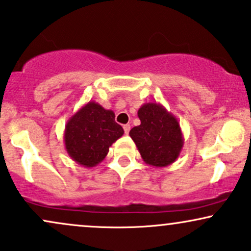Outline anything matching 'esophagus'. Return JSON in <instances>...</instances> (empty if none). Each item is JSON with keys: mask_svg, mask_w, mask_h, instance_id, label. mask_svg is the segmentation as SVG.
Returning <instances> with one entry per match:
<instances>
[{"mask_svg": "<svg viewBox=\"0 0 251 251\" xmlns=\"http://www.w3.org/2000/svg\"><path fill=\"white\" fill-rule=\"evenodd\" d=\"M129 129H131V125H128V124L124 125V131H125V134L129 133Z\"/></svg>", "mask_w": 251, "mask_h": 251, "instance_id": "esophagus-1", "label": "esophagus"}]
</instances>
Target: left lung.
Segmentation results:
<instances>
[{"label":"left lung","mask_w":251,"mask_h":251,"mask_svg":"<svg viewBox=\"0 0 251 251\" xmlns=\"http://www.w3.org/2000/svg\"><path fill=\"white\" fill-rule=\"evenodd\" d=\"M138 117L140 125L129 131V137L144 161L156 168L173 164L185 141L176 117L156 101L141 105Z\"/></svg>","instance_id":"obj_1"}]
</instances>
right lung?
Masks as SVG:
<instances>
[{"label":"right lung","mask_w":251,"mask_h":251,"mask_svg":"<svg viewBox=\"0 0 251 251\" xmlns=\"http://www.w3.org/2000/svg\"><path fill=\"white\" fill-rule=\"evenodd\" d=\"M124 134L114 112L96 101L83 105L65 125L64 144L70 158L86 168L100 164L110 147Z\"/></svg>","instance_id":"add662e5"}]
</instances>
